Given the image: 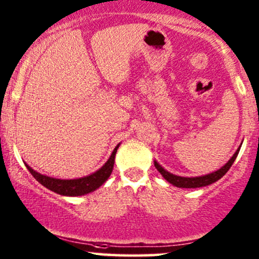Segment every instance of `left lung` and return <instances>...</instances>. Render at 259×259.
<instances>
[{"label": "left lung", "instance_id": "left-lung-1", "mask_svg": "<svg viewBox=\"0 0 259 259\" xmlns=\"http://www.w3.org/2000/svg\"><path fill=\"white\" fill-rule=\"evenodd\" d=\"M239 151H240V148L235 151V154L233 155L232 159L228 161L226 165L222 167V168L218 169V171H215L213 173H209V175L202 176V177H194V178L179 177V176H175V175H172V173L167 172L166 169H163L162 167H161L159 163L156 162V161L154 162V165H155V167H156L157 171L162 175V177L165 178L167 182H169L171 184L176 185V187H178V188H201V187H206V185L214 183V182H217L218 179H221L222 177H223V176L226 175L228 171H229L230 167H232L234 161H235V159H236V156H238Z\"/></svg>", "mask_w": 259, "mask_h": 259}]
</instances>
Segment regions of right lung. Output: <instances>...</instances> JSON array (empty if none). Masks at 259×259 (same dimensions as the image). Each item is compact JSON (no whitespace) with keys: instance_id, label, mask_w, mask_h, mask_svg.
I'll list each match as a JSON object with an SVG mask.
<instances>
[{"instance_id":"1","label":"right lung","mask_w":259,"mask_h":259,"mask_svg":"<svg viewBox=\"0 0 259 259\" xmlns=\"http://www.w3.org/2000/svg\"><path fill=\"white\" fill-rule=\"evenodd\" d=\"M117 148L118 145L114 149L111 156L109 157V160L106 161V163L102 167V168L83 178H77V179L52 178L33 171L31 167L27 166L26 163L25 166L27 167V169H29V172L33 176V178H35L38 183H41L44 187L47 188V189H50L52 191H54V193L60 194V195H64V196H80L98 189L100 185L104 183L106 179L109 178V176H110L112 172V168H114L115 155H116Z\"/></svg>"}]
</instances>
